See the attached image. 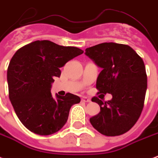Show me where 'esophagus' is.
Masks as SVG:
<instances>
[{
  "label": "esophagus",
  "mask_w": 158,
  "mask_h": 158,
  "mask_svg": "<svg viewBox=\"0 0 158 158\" xmlns=\"http://www.w3.org/2000/svg\"><path fill=\"white\" fill-rule=\"evenodd\" d=\"M82 101L83 102H90L91 100H90V99H89L88 97H83L82 98Z\"/></svg>",
  "instance_id": "34e87169"
}]
</instances>
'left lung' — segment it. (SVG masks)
Masks as SVG:
<instances>
[{
  "label": "left lung",
  "instance_id": "8db88e82",
  "mask_svg": "<svg viewBox=\"0 0 158 158\" xmlns=\"http://www.w3.org/2000/svg\"><path fill=\"white\" fill-rule=\"evenodd\" d=\"M85 54L102 69L96 81L98 94H111L100 111L89 119L94 129L107 136L127 132L135 124L144 106L148 79L142 58L128 45L104 43L85 49Z\"/></svg>",
  "mask_w": 158,
  "mask_h": 158
}]
</instances>
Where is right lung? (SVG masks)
Listing matches in <instances>:
<instances>
[{
    "label": "right lung",
    "instance_id": "right-lung-1",
    "mask_svg": "<svg viewBox=\"0 0 158 158\" xmlns=\"http://www.w3.org/2000/svg\"><path fill=\"white\" fill-rule=\"evenodd\" d=\"M84 51L48 40L35 41L21 48L7 69L9 98L21 122L31 132L48 135L67 122L69 110L80 98L70 93L53 99L51 86L59 68Z\"/></svg>",
    "mask_w": 158,
    "mask_h": 158
}]
</instances>
